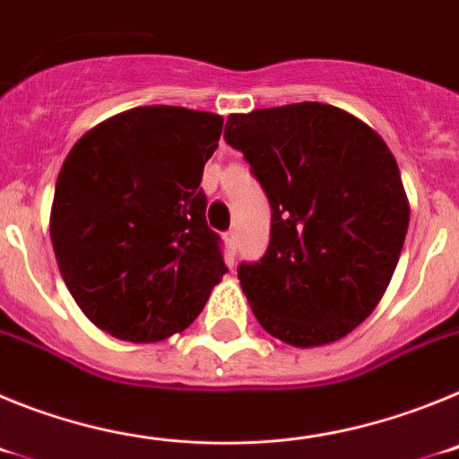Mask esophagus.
<instances>
[{"instance_id":"esophagus-1","label":"esophagus","mask_w":459,"mask_h":459,"mask_svg":"<svg viewBox=\"0 0 459 459\" xmlns=\"http://www.w3.org/2000/svg\"><path fill=\"white\" fill-rule=\"evenodd\" d=\"M225 241H227V250H230V253H234V250H237V232H234V230H230V232L225 234Z\"/></svg>"}]
</instances>
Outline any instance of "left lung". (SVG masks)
Segmentation results:
<instances>
[{
	"label": "left lung",
	"mask_w": 459,
	"mask_h": 459,
	"mask_svg": "<svg viewBox=\"0 0 459 459\" xmlns=\"http://www.w3.org/2000/svg\"><path fill=\"white\" fill-rule=\"evenodd\" d=\"M225 140L273 211L266 255L238 266L257 322L291 347L351 333L381 301L407 237L409 200L386 142L315 100L230 115Z\"/></svg>",
	"instance_id": "1"
}]
</instances>
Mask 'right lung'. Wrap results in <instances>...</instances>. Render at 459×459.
Returning a JSON list of instances; mask_svg holds the SVG:
<instances>
[{
    "mask_svg": "<svg viewBox=\"0 0 459 459\" xmlns=\"http://www.w3.org/2000/svg\"><path fill=\"white\" fill-rule=\"evenodd\" d=\"M221 131L213 112L144 105L100 121L68 152L52 248L71 296L105 333L128 342L181 333L225 275L200 188Z\"/></svg>",
    "mask_w": 459,
    "mask_h": 459,
    "instance_id": "add662e5",
    "label": "right lung"
}]
</instances>
